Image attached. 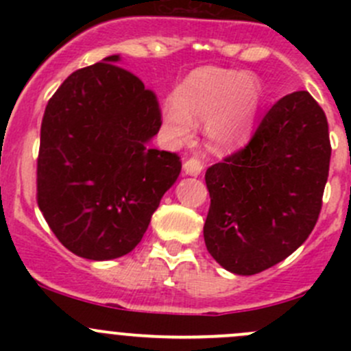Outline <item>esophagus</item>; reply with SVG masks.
I'll list each match as a JSON object with an SVG mask.
<instances>
[{
  "mask_svg": "<svg viewBox=\"0 0 351 351\" xmlns=\"http://www.w3.org/2000/svg\"><path fill=\"white\" fill-rule=\"evenodd\" d=\"M183 169H185L186 175L198 176L202 173V169H204V165H202L197 158H190L183 162Z\"/></svg>",
  "mask_w": 351,
  "mask_h": 351,
  "instance_id": "34e87169",
  "label": "esophagus"
}]
</instances>
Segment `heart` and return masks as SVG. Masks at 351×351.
Returning a JSON list of instances; mask_svg holds the SVG:
<instances>
[{"instance_id": "obj_1", "label": "heart", "mask_w": 351, "mask_h": 351, "mask_svg": "<svg viewBox=\"0 0 351 351\" xmlns=\"http://www.w3.org/2000/svg\"><path fill=\"white\" fill-rule=\"evenodd\" d=\"M261 98L263 88L254 74L200 67L180 84L178 97L162 104V123L175 141H185L193 122L205 123L210 146L231 151L250 137Z\"/></svg>"}]
</instances>
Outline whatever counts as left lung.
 <instances>
[{"label": "left lung", "mask_w": 351, "mask_h": 351, "mask_svg": "<svg viewBox=\"0 0 351 351\" xmlns=\"http://www.w3.org/2000/svg\"><path fill=\"white\" fill-rule=\"evenodd\" d=\"M328 120L307 91L280 98L243 149L205 173L208 253L226 270L254 275L280 263L316 226L328 182Z\"/></svg>", "instance_id": "8db88e82"}]
</instances>
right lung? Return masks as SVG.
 Wrapping results in <instances>:
<instances>
[{
    "label": "right lung",
    "mask_w": 351,
    "mask_h": 351,
    "mask_svg": "<svg viewBox=\"0 0 351 351\" xmlns=\"http://www.w3.org/2000/svg\"><path fill=\"white\" fill-rule=\"evenodd\" d=\"M119 61L108 56L67 76L40 127L38 208L86 260L130 253L182 171L178 154L149 147L162 123L158 98Z\"/></svg>",
    "instance_id": "obj_1"
}]
</instances>
